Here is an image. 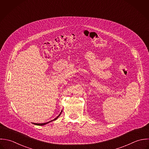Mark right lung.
Listing matches in <instances>:
<instances>
[{"instance_id": "1", "label": "right lung", "mask_w": 149, "mask_h": 149, "mask_svg": "<svg viewBox=\"0 0 149 149\" xmlns=\"http://www.w3.org/2000/svg\"><path fill=\"white\" fill-rule=\"evenodd\" d=\"M62 110L61 111V112L60 113V114L55 118H54V120H51V121H49V122H47V123H39V124H37V123H33V124H35V125H46V124H48L49 123H50L51 121H54V120H56L59 116H60V115L61 114V113H62Z\"/></svg>"}]
</instances>
